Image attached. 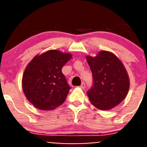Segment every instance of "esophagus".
Returning a JSON list of instances; mask_svg holds the SVG:
<instances>
[{"instance_id":"1","label":"esophagus","mask_w":147,"mask_h":147,"mask_svg":"<svg viewBox=\"0 0 147 147\" xmlns=\"http://www.w3.org/2000/svg\"><path fill=\"white\" fill-rule=\"evenodd\" d=\"M80 88H81V89H84V88H85V84H84V83H82L81 85H80Z\"/></svg>"}]
</instances>
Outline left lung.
Listing matches in <instances>:
<instances>
[{"instance_id":"1","label":"left lung","mask_w":147,"mask_h":147,"mask_svg":"<svg viewBox=\"0 0 147 147\" xmlns=\"http://www.w3.org/2000/svg\"><path fill=\"white\" fill-rule=\"evenodd\" d=\"M93 77L87 95L97 109L107 111L121 103L127 94L129 81L122 62L111 52H99L97 56H86Z\"/></svg>"}]
</instances>
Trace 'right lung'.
<instances>
[{
    "label": "right lung",
    "mask_w": 147,
    "mask_h": 147,
    "mask_svg": "<svg viewBox=\"0 0 147 147\" xmlns=\"http://www.w3.org/2000/svg\"><path fill=\"white\" fill-rule=\"evenodd\" d=\"M72 58L57 50L36 55L29 63L22 77V89L28 101L40 110H53L63 104L70 86L62 72Z\"/></svg>",
    "instance_id": "1"
}]
</instances>
